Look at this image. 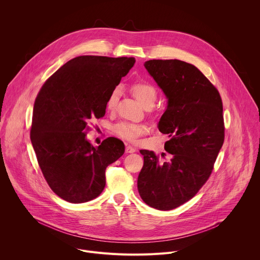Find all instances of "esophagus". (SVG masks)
<instances>
[{
  "label": "esophagus",
  "mask_w": 260,
  "mask_h": 260,
  "mask_svg": "<svg viewBox=\"0 0 260 260\" xmlns=\"http://www.w3.org/2000/svg\"><path fill=\"white\" fill-rule=\"evenodd\" d=\"M136 148L135 147H133V146H131V145H127L126 147H125V152L126 153H134V152H136Z\"/></svg>",
  "instance_id": "1"
}]
</instances>
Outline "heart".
Instances as JSON below:
<instances>
[{"instance_id":"b5f03b06","label":"heart","mask_w":260,"mask_h":260,"mask_svg":"<svg viewBox=\"0 0 260 260\" xmlns=\"http://www.w3.org/2000/svg\"><path fill=\"white\" fill-rule=\"evenodd\" d=\"M133 94L137 99V101L145 108H151L157 98L156 89L153 85L148 82H137L132 85L131 87ZM119 100V90L118 88L114 89L111 92L107 99L106 107L107 110L113 111L115 110L117 103ZM117 135L127 141H136L141 135H143L146 132V127L142 124H134V123H127L123 122L116 126L115 128Z\"/></svg>"}]
</instances>
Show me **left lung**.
Listing matches in <instances>:
<instances>
[{
	"mask_svg": "<svg viewBox=\"0 0 260 260\" xmlns=\"http://www.w3.org/2000/svg\"><path fill=\"white\" fill-rule=\"evenodd\" d=\"M144 67L168 99L158 129L169 138L170 157L140 150L138 190L148 206L169 211L192 199L209 179L224 142L223 107L216 87L193 64L151 59Z\"/></svg>",
	"mask_w": 260,
	"mask_h": 260,
	"instance_id": "1",
	"label": "left lung"
}]
</instances>
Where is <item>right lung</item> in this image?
<instances>
[{"instance_id": "add662e5", "label": "right lung", "mask_w": 260, "mask_h": 260, "mask_svg": "<svg viewBox=\"0 0 260 260\" xmlns=\"http://www.w3.org/2000/svg\"><path fill=\"white\" fill-rule=\"evenodd\" d=\"M134 57L77 56L47 79L34 105L30 141L45 180L60 199L80 204L105 188L107 167L124 153L110 137L94 147L89 124L106 113L109 94L134 67Z\"/></svg>"}]
</instances>
